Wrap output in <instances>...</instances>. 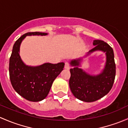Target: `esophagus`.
<instances>
[{
  "label": "esophagus",
  "mask_w": 128,
  "mask_h": 128,
  "mask_svg": "<svg viewBox=\"0 0 128 128\" xmlns=\"http://www.w3.org/2000/svg\"><path fill=\"white\" fill-rule=\"evenodd\" d=\"M64 68L66 69H69L70 68V66H69V63H68V61H66L65 62V66H64Z\"/></svg>",
  "instance_id": "obj_1"
}]
</instances>
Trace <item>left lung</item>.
<instances>
[{
	"mask_svg": "<svg viewBox=\"0 0 128 128\" xmlns=\"http://www.w3.org/2000/svg\"><path fill=\"white\" fill-rule=\"evenodd\" d=\"M95 45L88 53L96 50L106 53L107 62L103 72L97 76L87 74L78 68L80 60H72L70 64L74 68L70 69V77L69 86L75 98L82 101L91 102L106 96L110 91L115 81L116 66L112 48L106 42L100 40H94Z\"/></svg>",
	"mask_w": 128,
	"mask_h": 128,
	"instance_id": "obj_1",
	"label": "left lung"
}]
</instances>
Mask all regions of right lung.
<instances>
[{"mask_svg": "<svg viewBox=\"0 0 128 128\" xmlns=\"http://www.w3.org/2000/svg\"><path fill=\"white\" fill-rule=\"evenodd\" d=\"M45 32H30L22 35L14 43L9 62V75L12 86L27 100L38 102L48 95L52 83L64 68V63H45L37 67L26 66L19 54L20 46L26 36L46 35Z\"/></svg>", "mask_w": 128, "mask_h": 128, "instance_id": "add662e5", "label": "right lung"}]
</instances>
